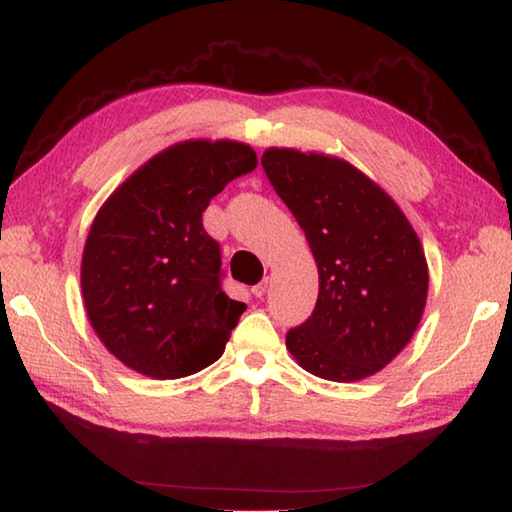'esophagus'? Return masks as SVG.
I'll list each match as a JSON object with an SVG mask.
<instances>
[{"instance_id":"esophagus-1","label":"esophagus","mask_w":512,"mask_h":512,"mask_svg":"<svg viewBox=\"0 0 512 512\" xmlns=\"http://www.w3.org/2000/svg\"><path fill=\"white\" fill-rule=\"evenodd\" d=\"M267 283H269L267 278H263V281H260L258 285H254V287H252V294H254L256 298H263V296H265V292H267Z\"/></svg>"}]
</instances>
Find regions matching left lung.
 <instances>
[{"label":"left lung","mask_w":512,"mask_h":512,"mask_svg":"<svg viewBox=\"0 0 512 512\" xmlns=\"http://www.w3.org/2000/svg\"><path fill=\"white\" fill-rule=\"evenodd\" d=\"M260 162L318 267L316 307L287 332V350L321 379H368L410 343L426 310L430 278L417 231L343 158L269 147Z\"/></svg>","instance_id":"8db88e82"}]
</instances>
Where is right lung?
Wrapping results in <instances>:
<instances>
[{
	"mask_svg": "<svg viewBox=\"0 0 512 512\" xmlns=\"http://www.w3.org/2000/svg\"><path fill=\"white\" fill-rule=\"evenodd\" d=\"M258 165L236 140H182L106 198L82 254L91 327L115 359L151 379L218 361L245 303L220 287V247L202 229L209 200Z\"/></svg>",
	"mask_w": 512,
	"mask_h": 512,
	"instance_id": "obj_1",
	"label": "right lung"
}]
</instances>
